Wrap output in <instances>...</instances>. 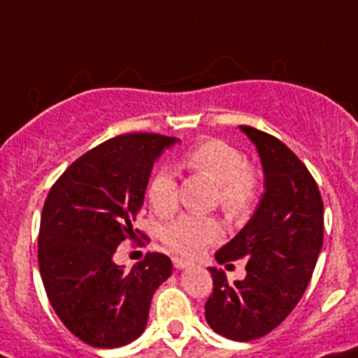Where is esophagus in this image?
I'll use <instances>...</instances> for the list:
<instances>
[{
  "instance_id": "obj_1",
  "label": "esophagus",
  "mask_w": 358,
  "mask_h": 358,
  "mask_svg": "<svg viewBox=\"0 0 358 358\" xmlns=\"http://www.w3.org/2000/svg\"><path fill=\"white\" fill-rule=\"evenodd\" d=\"M173 264H175L176 269H185V267L192 266L191 262H187V260H183V259H178V257H175V259H173Z\"/></svg>"
}]
</instances>
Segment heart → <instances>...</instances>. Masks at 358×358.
<instances>
[{
	"mask_svg": "<svg viewBox=\"0 0 358 358\" xmlns=\"http://www.w3.org/2000/svg\"><path fill=\"white\" fill-rule=\"evenodd\" d=\"M183 166L207 176L217 185L221 207L239 214L250 207L259 191L257 173L248 166L246 155L231 144L219 139L205 141L192 148ZM148 201L159 215L171 214L178 205V182L171 167H160L148 183ZM221 224L214 217L180 215L160 230V239L175 253L196 257L208 244L221 237Z\"/></svg>",
	"mask_w": 358,
	"mask_h": 358,
	"instance_id": "b5f03b06",
	"label": "heart"
}]
</instances>
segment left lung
<instances>
[{"label":"left lung","instance_id":"obj_1","mask_svg":"<svg viewBox=\"0 0 358 358\" xmlns=\"http://www.w3.org/2000/svg\"><path fill=\"white\" fill-rule=\"evenodd\" d=\"M255 144L264 192L243 230L215 253L219 264L246 257V278L228 283L208 267L214 292L205 320L219 336L239 343L275 330L303 296L323 246V199L303 162L276 137L239 127Z\"/></svg>","mask_w":358,"mask_h":358}]
</instances>
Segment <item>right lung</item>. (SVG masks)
I'll use <instances>...</instances> for the list:
<instances>
[{
	"mask_svg": "<svg viewBox=\"0 0 358 358\" xmlns=\"http://www.w3.org/2000/svg\"><path fill=\"white\" fill-rule=\"evenodd\" d=\"M180 143L159 134L119 135L67 167L41 215L38 269L67 330L94 348H119L146 328L151 298L173 273L162 253L124 269L117 246L134 237L153 164Z\"/></svg>",
	"mask_w": 358,
	"mask_h": 358,
	"instance_id": "right-lung-1",
	"label": "right lung"
}]
</instances>
